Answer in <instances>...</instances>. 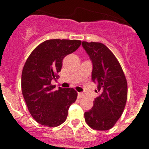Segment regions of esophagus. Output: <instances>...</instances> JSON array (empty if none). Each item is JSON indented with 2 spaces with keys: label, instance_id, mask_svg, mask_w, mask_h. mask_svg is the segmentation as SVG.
Returning <instances> with one entry per match:
<instances>
[{
  "label": "esophagus",
  "instance_id": "34e87169",
  "mask_svg": "<svg viewBox=\"0 0 149 149\" xmlns=\"http://www.w3.org/2000/svg\"><path fill=\"white\" fill-rule=\"evenodd\" d=\"M84 96H85V95H84V93H78V98H79V99H81V98H83Z\"/></svg>",
  "mask_w": 149,
  "mask_h": 149
}]
</instances>
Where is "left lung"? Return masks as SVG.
I'll return each mask as SVG.
<instances>
[{"instance_id":"left-lung-1","label":"left lung","mask_w":149,"mask_h":149,"mask_svg":"<svg viewBox=\"0 0 149 149\" xmlns=\"http://www.w3.org/2000/svg\"><path fill=\"white\" fill-rule=\"evenodd\" d=\"M82 45L92 61V80L100 92L93 107L84 113L85 120L93 129L109 130L120 118L126 105L127 80L120 63L106 45L93 42H83Z\"/></svg>"}]
</instances>
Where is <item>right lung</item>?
Here are the masks:
<instances>
[{
	"instance_id": "right-lung-1",
	"label": "right lung",
	"mask_w": 149,
	"mask_h": 149,
	"mask_svg": "<svg viewBox=\"0 0 149 149\" xmlns=\"http://www.w3.org/2000/svg\"><path fill=\"white\" fill-rule=\"evenodd\" d=\"M80 45L79 40L49 39L38 45L27 58L22 74V94L31 115L40 125L57 127L66 120L77 92L62 87L56 91L51 82L58 78L64 57Z\"/></svg>"
}]
</instances>
